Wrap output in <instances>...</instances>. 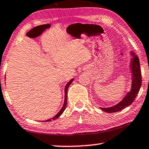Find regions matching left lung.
<instances>
[{"instance_id": "1", "label": "left lung", "mask_w": 149, "mask_h": 149, "mask_svg": "<svg viewBox=\"0 0 149 149\" xmlns=\"http://www.w3.org/2000/svg\"><path fill=\"white\" fill-rule=\"evenodd\" d=\"M133 55V58L131 60V69L133 73V81L131 90L130 92L127 94L123 100L119 102L118 104L108 108H100L104 111L108 113H114V112L122 110L126 107H127L133 103L135 100L136 95L139 92L140 88L142 83V76H141V70L140 68V62L139 57L131 53Z\"/></svg>"}]
</instances>
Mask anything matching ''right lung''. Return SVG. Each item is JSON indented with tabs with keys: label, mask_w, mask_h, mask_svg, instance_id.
<instances>
[{
	"label": "right lung",
	"mask_w": 149,
	"mask_h": 149,
	"mask_svg": "<svg viewBox=\"0 0 149 149\" xmlns=\"http://www.w3.org/2000/svg\"><path fill=\"white\" fill-rule=\"evenodd\" d=\"M72 81H73V79L70 80V81L67 84V85H66V86H65V102H64V104H63V108H61V110L58 111V113L55 117H53V118H52V119H47V120H46L45 121H52V120H55V119L58 118V117H59L61 115V114L63 113V111H65L66 107H67V91H68V88H69V86H70V84L72 83Z\"/></svg>",
	"instance_id": "1"
}]
</instances>
